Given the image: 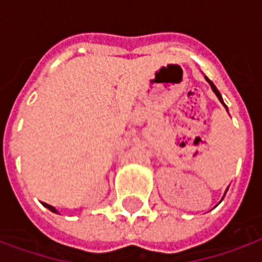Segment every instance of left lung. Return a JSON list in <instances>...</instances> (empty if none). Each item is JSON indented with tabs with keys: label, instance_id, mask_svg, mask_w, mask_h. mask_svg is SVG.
<instances>
[{
	"label": "left lung",
	"instance_id": "left-lung-1",
	"mask_svg": "<svg viewBox=\"0 0 262 262\" xmlns=\"http://www.w3.org/2000/svg\"><path fill=\"white\" fill-rule=\"evenodd\" d=\"M206 79H207V82H208V83H210V86H211V89H213V91H214V93H215V95H217V98H219V99H220L221 103H223V105H224V102H223V99H221V95H220V92H219V91H217V88L214 86V83H213V82H211V80L208 79L207 76H206ZM224 106H226V105H224ZM226 109H227V107H226Z\"/></svg>",
	"mask_w": 262,
	"mask_h": 262
}]
</instances>
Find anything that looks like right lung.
Returning a JSON list of instances; mask_svg holds the SVG:
<instances>
[{
    "label": "right lung",
    "instance_id": "add662e5",
    "mask_svg": "<svg viewBox=\"0 0 262 262\" xmlns=\"http://www.w3.org/2000/svg\"><path fill=\"white\" fill-rule=\"evenodd\" d=\"M43 206H45V207H47V208H49V210H51L52 213H58V211L55 210V207H52V206H49V204H47V203H43Z\"/></svg>",
    "mask_w": 262,
    "mask_h": 262
}]
</instances>
